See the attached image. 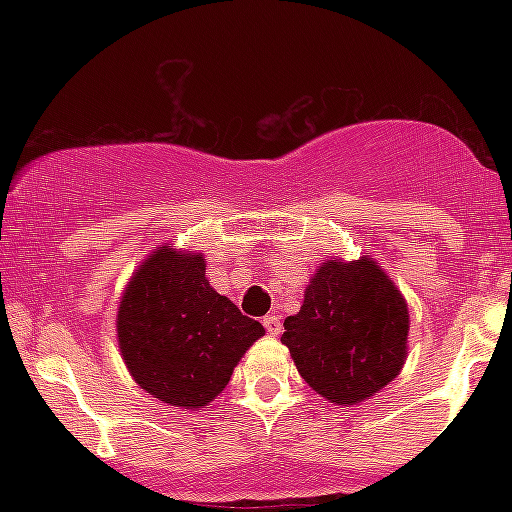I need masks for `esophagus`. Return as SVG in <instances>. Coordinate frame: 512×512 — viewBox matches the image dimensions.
I'll use <instances>...</instances> for the list:
<instances>
[{"label":"esophagus","instance_id":"34e87169","mask_svg":"<svg viewBox=\"0 0 512 512\" xmlns=\"http://www.w3.org/2000/svg\"><path fill=\"white\" fill-rule=\"evenodd\" d=\"M262 325L267 327V332L272 334V337H276V334H281V317L279 315H267L262 320Z\"/></svg>","mask_w":512,"mask_h":512}]
</instances>
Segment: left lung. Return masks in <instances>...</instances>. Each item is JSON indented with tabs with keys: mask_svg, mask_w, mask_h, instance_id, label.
<instances>
[{
	"mask_svg": "<svg viewBox=\"0 0 512 512\" xmlns=\"http://www.w3.org/2000/svg\"><path fill=\"white\" fill-rule=\"evenodd\" d=\"M407 339V301L370 255L322 262L281 334L301 378L337 407L390 385L407 361Z\"/></svg>",
	"mask_w": 512,
	"mask_h": 512,
	"instance_id": "1",
	"label": "left lung"
}]
</instances>
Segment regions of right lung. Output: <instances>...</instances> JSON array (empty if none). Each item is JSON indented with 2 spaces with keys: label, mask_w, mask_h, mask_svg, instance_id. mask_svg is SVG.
Masks as SVG:
<instances>
[{
  "label": "right lung",
  "mask_w": 512,
  "mask_h": 512,
  "mask_svg": "<svg viewBox=\"0 0 512 512\" xmlns=\"http://www.w3.org/2000/svg\"><path fill=\"white\" fill-rule=\"evenodd\" d=\"M117 346L132 380L168 407L204 409L264 327L214 291L197 250L163 243L122 291Z\"/></svg>",
  "instance_id": "obj_1"
}]
</instances>
